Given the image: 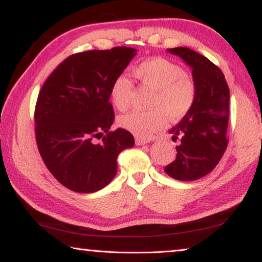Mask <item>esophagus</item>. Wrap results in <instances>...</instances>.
I'll use <instances>...</instances> for the list:
<instances>
[{"label":"esophagus","instance_id":"34e87169","mask_svg":"<svg viewBox=\"0 0 262 262\" xmlns=\"http://www.w3.org/2000/svg\"><path fill=\"white\" fill-rule=\"evenodd\" d=\"M136 144H137V145L147 144V140H146V139H143V138H139V137H137V138H136Z\"/></svg>","mask_w":262,"mask_h":262}]
</instances>
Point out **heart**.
Masks as SVG:
<instances>
[{"label":"heart","instance_id":"heart-1","mask_svg":"<svg viewBox=\"0 0 262 262\" xmlns=\"http://www.w3.org/2000/svg\"><path fill=\"white\" fill-rule=\"evenodd\" d=\"M135 77L144 86L155 90L151 110H134L119 119L120 126L136 136L148 138L162 128L167 120L179 119L191 110L195 100L194 82L177 64L165 58H150L135 67ZM134 96V84L125 75L114 79L110 88V97L114 105L120 111L128 108Z\"/></svg>","mask_w":262,"mask_h":262}]
</instances>
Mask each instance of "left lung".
Here are the masks:
<instances>
[{"label":"left lung","instance_id":"1","mask_svg":"<svg viewBox=\"0 0 262 262\" xmlns=\"http://www.w3.org/2000/svg\"><path fill=\"white\" fill-rule=\"evenodd\" d=\"M192 68L195 100L179 124L170 130L172 139L180 137L177 157L165 167L168 176L182 182L206 176L226 151L229 116V89L215 64L190 48L167 49Z\"/></svg>","mask_w":262,"mask_h":262}]
</instances>
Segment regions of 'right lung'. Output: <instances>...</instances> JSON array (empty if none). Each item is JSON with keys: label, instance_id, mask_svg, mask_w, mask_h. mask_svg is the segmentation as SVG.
<instances>
[{"label": "right lung", "instance_id": "add662e5", "mask_svg": "<svg viewBox=\"0 0 262 262\" xmlns=\"http://www.w3.org/2000/svg\"><path fill=\"white\" fill-rule=\"evenodd\" d=\"M135 55L126 47L74 54L39 91L34 115L38 151L51 174L71 191L105 187L117 173L118 155L135 145L127 130L110 131L115 112L108 102L112 82Z\"/></svg>", "mask_w": 262, "mask_h": 262}]
</instances>
